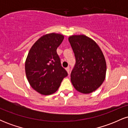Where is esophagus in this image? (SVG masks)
I'll use <instances>...</instances> for the list:
<instances>
[{
	"label": "esophagus",
	"mask_w": 128,
	"mask_h": 128,
	"mask_svg": "<svg viewBox=\"0 0 128 128\" xmlns=\"http://www.w3.org/2000/svg\"><path fill=\"white\" fill-rule=\"evenodd\" d=\"M66 71L67 72V73H70V68H69V67H66Z\"/></svg>",
	"instance_id": "34e87169"
}]
</instances>
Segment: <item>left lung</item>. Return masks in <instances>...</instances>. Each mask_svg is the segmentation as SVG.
<instances>
[{
    "label": "left lung",
    "instance_id": "obj_1",
    "mask_svg": "<svg viewBox=\"0 0 128 128\" xmlns=\"http://www.w3.org/2000/svg\"><path fill=\"white\" fill-rule=\"evenodd\" d=\"M76 58L71 82L78 92L89 94L99 87L106 77V64L102 50L93 40L85 35L68 37Z\"/></svg>",
    "mask_w": 128,
    "mask_h": 128
}]
</instances>
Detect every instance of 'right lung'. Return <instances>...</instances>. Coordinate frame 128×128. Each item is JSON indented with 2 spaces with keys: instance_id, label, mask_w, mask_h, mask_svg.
<instances>
[{
  "instance_id": "add662e5",
  "label": "right lung",
  "mask_w": 128,
  "mask_h": 128,
  "mask_svg": "<svg viewBox=\"0 0 128 128\" xmlns=\"http://www.w3.org/2000/svg\"><path fill=\"white\" fill-rule=\"evenodd\" d=\"M60 34L50 33L34 44L25 61V72L29 84L43 95L54 93L67 72L61 66L56 49L64 40Z\"/></svg>"
}]
</instances>
